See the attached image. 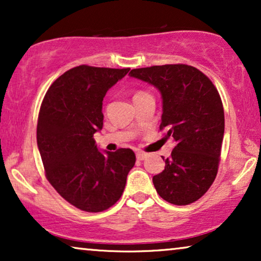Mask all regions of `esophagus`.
<instances>
[{"label":"esophagus","instance_id":"obj_1","mask_svg":"<svg viewBox=\"0 0 261 261\" xmlns=\"http://www.w3.org/2000/svg\"><path fill=\"white\" fill-rule=\"evenodd\" d=\"M146 156H147V153L142 152V151H138L137 152V159L138 160H144Z\"/></svg>","mask_w":261,"mask_h":261}]
</instances>
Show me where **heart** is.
Returning a JSON list of instances; mask_svg holds the SVG:
<instances>
[{
    "mask_svg": "<svg viewBox=\"0 0 261 261\" xmlns=\"http://www.w3.org/2000/svg\"><path fill=\"white\" fill-rule=\"evenodd\" d=\"M144 94H146V92H144V91H139V92H137V94L134 95V97H135V96H140V95H144Z\"/></svg>",
    "mask_w": 261,
    "mask_h": 261,
    "instance_id": "obj_1",
    "label": "heart"
}]
</instances>
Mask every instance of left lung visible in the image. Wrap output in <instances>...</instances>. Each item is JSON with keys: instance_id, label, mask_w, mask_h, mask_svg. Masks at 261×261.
<instances>
[{"instance_id": "1", "label": "left lung", "mask_w": 261, "mask_h": 261, "mask_svg": "<svg viewBox=\"0 0 261 261\" xmlns=\"http://www.w3.org/2000/svg\"><path fill=\"white\" fill-rule=\"evenodd\" d=\"M129 74L160 91V130L166 129L165 139L176 142L165 169L153 177L156 192L176 205L196 202L209 190L219 170L224 134L219 91L202 71L185 64L134 69Z\"/></svg>"}]
</instances>
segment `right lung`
<instances>
[{
    "mask_svg": "<svg viewBox=\"0 0 261 261\" xmlns=\"http://www.w3.org/2000/svg\"><path fill=\"white\" fill-rule=\"evenodd\" d=\"M129 70L76 66L57 78L42 99L37 141L45 176L83 212L99 213L115 204L135 164L130 148L102 153L94 140L103 127V97Z\"/></svg>",
    "mask_w": 261,
    "mask_h": 261,
    "instance_id": "add662e5",
    "label": "right lung"
}]
</instances>
